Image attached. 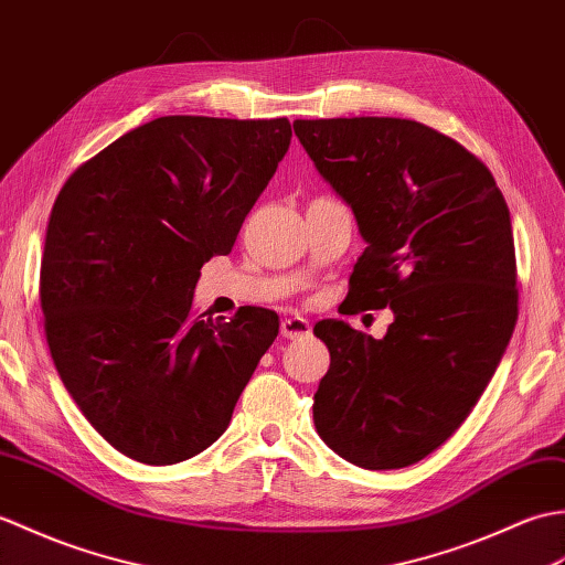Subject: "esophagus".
<instances>
[{"instance_id": "obj_1", "label": "esophagus", "mask_w": 565, "mask_h": 565, "mask_svg": "<svg viewBox=\"0 0 565 565\" xmlns=\"http://www.w3.org/2000/svg\"><path fill=\"white\" fill-rule=\"evenodd\" d=\"M280 333H282L285 338H290V341H295V338L309 335V333H311V326H309V321L302 319V317H287V319H282V323H280Z\"/></svg>"}]
</instances>
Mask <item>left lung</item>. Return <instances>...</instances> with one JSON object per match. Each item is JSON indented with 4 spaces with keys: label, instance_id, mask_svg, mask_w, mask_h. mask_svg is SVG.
<instances>
[{
    "label": "left lung",
    "instance_id": "obj_1",
    "mask_svg": "<svg viewBox=\"0 0 565 565\" xmlns=\"http://www.w3.org/2000/svg\"><path fill=\"white\" fill-rule=\"evenodd\" d=\"M295 135L367 242L353 311H394L380 341L338 319L315 326L331 353L317 433L355 467H411L467 420L515 331L508 203L479 157L416 120H295Z\"/></svg>",
    "mask_w": 565,
    "mask_h": 565
}]
</instances>
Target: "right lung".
Listing matches in <instances>:
<instances>
[{"mask_svg":"<svg viewBox=\"0 0 565 565\" xmlns=\"http://www.w3.org/2000/svg\"><path fill=\"white\" fill-rule=\"evenodd\" d=\"M290 137L287 118L164 116L62 185L41 263L45 338L74 404L120 455L167 467L207 449L278 335L270 309L198 317L193 290Z\"/></svg>","mask_w":565,"mask_h":565,"instance_id":"right-lung-1","label":"right lung"}]
</instances>
